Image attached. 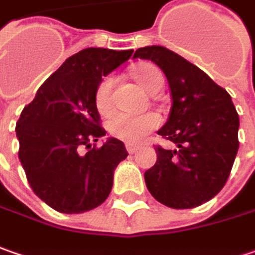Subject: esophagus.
I'll list each match as a JSON object with an SVG mask.
<instances>
[{
  "label": "esophagus",
  "mask_w": 255,
  "mask_h": 255,
  "mask_svg": "<svg viewBox=\"0 0 255 255\" xmlns=\"http://www.w3.org/2000/svg\"><path fill=\"white\" fill-rule=\"evenodd\" d=\"M126 148H127L129 154H134L138 149V145H135V144H126Z\"/></svg>",
  "instance_id": "34e87169"
}]
</instances>
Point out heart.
<instances>
[{"mask_svg":"<svg viewBox=\"0 0 255 255\" xmlns=\"http://www.w3.org/2000/svg\"><path fill=\"white\" fill-rule=\"evenodd\" d=\"M132 75L138 85L149 94L158 93L164 85V75L158 67L152 64H142L134 68ZM111 93L113 78H103L95 90V106L100 113H107L111 108ZM160 117L154 113L144 116H129L126 113H117L108 120V131L117 139L126 141L128 144H137L151 131L160 126Z\"/></svg>","mask_w":255,"mask_h":255,"instance_id":"obj_1","label":"heart"}]
</instances>
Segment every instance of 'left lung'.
<instances>
[{"instance_id":"obj_1","label":"left lung","mask_w":255,"mask_h":255,"mask_svg":"<svg viewBox=\"0 0 255 255\" xmlns=\"http://www.w3.org/2000/svg\"><path fill=\"white\" fill-rule=\"evenodd\" d=\"M134 58L151 60L164 71L171 110L161 137L175 149L155 145L157 162L144 178L151 195L170 208H194L226 185L238 151L240 120L227 91L203 70L160 45L138 48Z\"/></svg>"}]
</instances>
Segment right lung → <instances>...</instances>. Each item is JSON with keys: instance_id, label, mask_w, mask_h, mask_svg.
<instances>
[{"instance_id": "1", "label": "right lung", "mask_w": 255, "mask_h": 255, "mask_svg": "<svg viewBox=\"0 0 255 255\" xmlns=\"http://www.w3.org/2000/svg\"><path fill=\"white\" fill-rule=\"evenodd\" d=\"M132 52L85 48L74 54L19 116L18 158L32 191L58 213L80 214L103 204L111 193L116 167L127 158L120 139L95 145L106 129L94 95L103 77ZM81 148L87 149L85 154Z\"/></svg>"}]
</instances>
